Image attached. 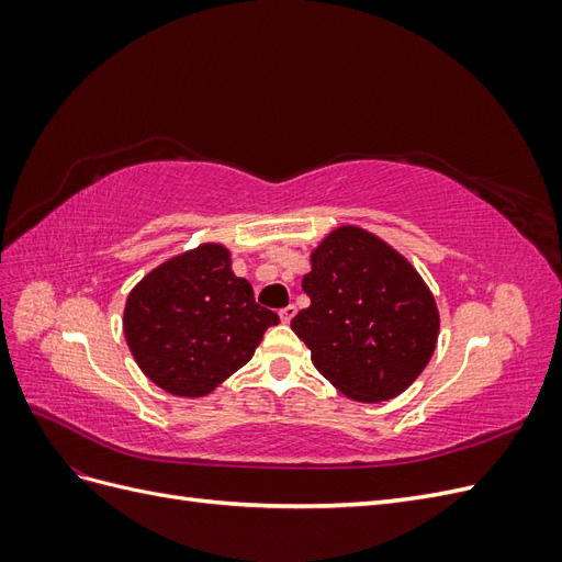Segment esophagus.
I'll return each mask as SVG.
<instances>
[{"label":"esophagus","instance_id":"1","mask_svg":"<svg viewBox=\"0 0 562 562\" xmlns=\"http://www.w3.org/2000/svg\"><path fill=\"white\" fill-rule=\"evenodd\" d=\"M295 314H297V307H295V304H288V307H283V310L279 312V316H281V321H283V323H291Z\"/></svg>","mask_w":562,"mask_h":562}]
</instances>
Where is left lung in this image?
<instances>
[{"label":"left lung","mask_w":562,"mask_h":562,"mask_svg":"<svg viewBox=\"0 0 562 562\" xmlns=\"http://www.w3.org/2000/svg\"><path fill=\"white\" fill-rule=\"evenodd\" d=\"M302 288L312 304L291 328L335 389L361 403L396 398L427 368L438 307L417 269L361 227L333 229L312 250Z\"/></svg>","instance_id":"left-lung-1"}]
</instances>
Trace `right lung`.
<instances>
[{"label": "right lung", "mask_w": 562, "mask_h": 562, "mask_svg": "<svg viewBox=\"0 0 562 562\" xmlns=\"http://www.w3.org/2000/svg\"><path fill=\"white\" fill-rule=\"evenodd\" d=\"M279 316L234 277L223 244H201L161 262L133 288L124 335L135 363L164 391L199 398L246 366Z\"/></svg>", "instance_id": "right-lung-1"}]
</instances>
